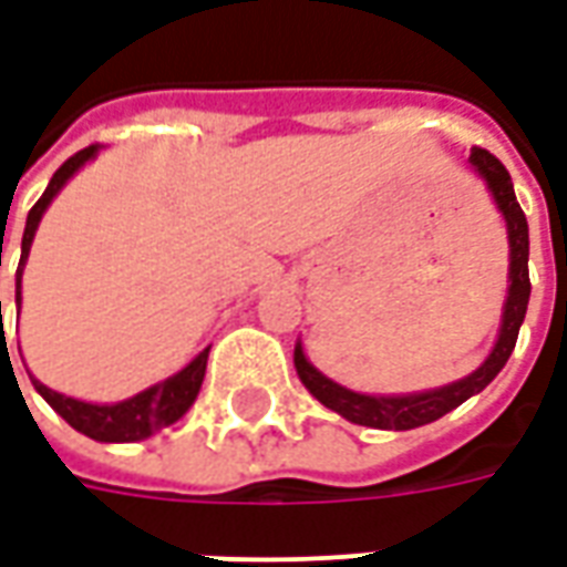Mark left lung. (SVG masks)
Segmentation results:
<instances>
[{
    "mask_svg": "<svg viewBox=\"0 0 567 567\" xmlns=\"http://www.w3.org/2000/svg\"><path fill=\"white\" fill-rule=\"evenodd\" d=\"M471 166L486 178L488 190H492V197L498 203L504 221H507V239H511V291H507V303H504L498 343L471 377L452 382V385H443L437 392L404 394V398H373V394L349 392V389L337 385L328 377H321L319 370L307 361L303 349L297 346L295 368L300 382L328 410L340 413L355 425L382 427V431H410V427L437 422L440 416H446L450 410L464 404L471 394L483 392L488 382L498 377L501 368L507 364L513 346H516L519 324H523L525 309H528V295H532V282H528V221H525L523 209L516 203V194H513L511 173L504 169V163L495 154H488L486 148H471Z\"/></svg>",
    "mask_w": 567,
    "mask_h": 567,
    "instance_id": "1",
    "label": "left lung"
}]
</instances>
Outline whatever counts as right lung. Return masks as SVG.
<instances>
[{
    "instance_id": "obj_1",
    "label": "right lung",
    "mask_w": 567,
    "mask_h": 567,
    "mask_svg": "<svg viewBox=\"0 0 567 567\" xmlns=\"http://www.w3.org/2000/svg\"><path fill=\"white\" fill-rule=\"evenodd\" d=\"M100 145H87L81 148L79 154H72L60 169L51 178V185L44 187V194L39 197V203L32 206L30 215H27V230H23V243H20V267H18V307H20V270L27 264V255H30L32 236H35V227L42 221V212L48 209V203L56 197V190L66 185L72 175L79 173L84 163L91 161ZM2 251V246H0ZM2 309V303H0ZM2 321V316H0ZM206 361H209V349H203L185 370H178L169 380L151 385L145 392H140L130 401H121V404H84V401H75V398H66V394L51 392L48 385H42L39 380L35 389L42 394L48 404L54 406L60 416L66 419L69 425L87 434L93 440H103V443H133V440L151 437L154 431L173 425L178 419L185 416L190 404L197 401L199 385H203V377H206Z\"/></svg>"
}]
</instances>
